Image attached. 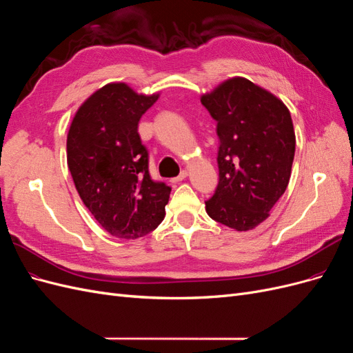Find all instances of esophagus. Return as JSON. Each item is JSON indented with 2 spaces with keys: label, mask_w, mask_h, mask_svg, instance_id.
<instances>
[{
  "label": "esophagus",
  "mask_w": 353,
  "mask_h": 353,
  "mask_svg": "<svg viewBox=\"0 0 353 353\" xmlns=\"http://www.w3.org/2000/svg\"><path fill=\"white\" fill-rule=\"evenodd\" d=\"M186 177H188V172H186V170H183V172H181L177 177H173V179H172V183H179V181L185 180Z\"/></svg>",
  "instance_id": "34e87169"
}]
</instances>
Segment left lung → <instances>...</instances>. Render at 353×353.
Wrapping results in <instances>:
<instances>
[{
	"label": "left lung",
	"mask_w": 353,
	"mask_h": 353,
	"mask_svg": "<svg viewBox=\"0 0 353 353\" xmlns=\"http://www.w3.org/2000/svg\"><path fill=\"white\" fill-rule=\"evenodd\" d=\"M217 121L219 185L205 202L210 217L237 232L263 223L286 190L294 158L288 107L245 77L202 95Z\"/></svg>",
	"instance_id": "obj_1"
}]
</instances>
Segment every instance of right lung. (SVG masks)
I'll return each instance as SVG.
<instances>
[{
	"label": "right lung",
	"instance_id": "right-lung-1",
	"mask_svg": "<svg viewBox=\"0 0 353 353\" xmlns=\"http://www.w3.org/2000/svg\"><path fill=\"white\" fill-rule=\"evenodd\" d=\"M158 99L126 83L90 95L67 134V164L79 196L102 229L120 239L142 237L164 219L172 188L150 174V155L138 133Z\"/></svg>",
	"mask_w": 353,
	"mask_h": 353
}]
</instances>
